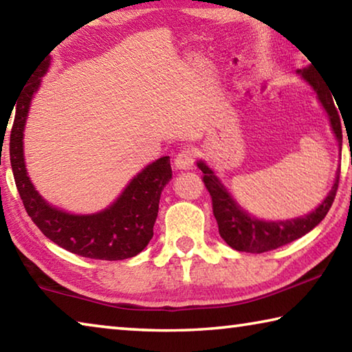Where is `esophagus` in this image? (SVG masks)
I'll return each instance as SVG.
<instances>
[{"instance_id": "1", "label": "esophagus", "mask_w": 352, "mask_h": 352, "mask_svg": "<svg viewBox=\"0 0 352 352\" xmlns=\"http://www.w3.org/2000/svg\"><path fill=\"white\" fill-rule=\"evenodd\" d=\"M195 162V151L192 147H183L175 157L177 169H192Z\"/></svg>"}]
</instances>
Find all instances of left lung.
<instances>
[{
	"mask_svg": "<svg viewBox=\"0 0 352 352\" xmlns=\"http://www.w3.org/2000/svg\"><path fill=\"white\" fill-rule=\"evenodd\" d=\"M300 73L311 83L314 90L317 91L320 102L323 104L324 110L329 115L331 126L337 136L338 144L342 146L343 135L340 115H338V110L331 93L323 87L321 80L315 77L312 67L301 69ZM197 166L204 172L201 182L205 183L208 192L211 195L212 214L217 220L220 236L231 248L247 253H265L270 252V250H276L285 245V243L300 239L301 236L314 230L324 219L327 211L331 210L338 189V180H340V169H338L336 183H333L331 192L327 194L323 204L311 214H307V216L292 220H278V222H264V220H258L248 216L245 211L241 210L236 205V201L231 199V195L226 192L223 184L217 180L214 172L205 163L200 162Z\"/></svg>",
	"mask_w": 352,
	"mask_h": 352,
	"instance_id": "8db88e82",
	"label": "left lung"
}]
</instances>
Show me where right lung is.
<instances>
[{
  "mask_svg": "<svg viewBox=\"0 0 352 352\" xmlns=\"http://www.w3.org/2000/svg\"><path fill=\"white\" fill-rule=\"evenodd\" d=\"M47 67L50 58L35 71L16 100L15 119L10 130V166L28 216L47 239L74 254L100 261L133 258L146 248L153 236L160 195L172 178L170 160L162 157L148 164L130 182L121 197L102 212L73 216L47 205L29 180L23 158V130L29 105Z\"/></svg>",
  "mask_w": 352,
  "mask_h": 352,
  "instance_id": "right-lung-1",
  "label": "right lung"
}]
</instances>
